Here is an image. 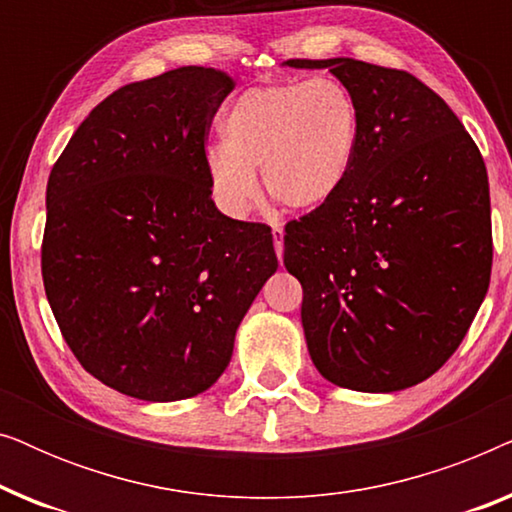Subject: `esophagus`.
Here are the masks:
<instances>
[{
    "mask_svg": "<svg viewBox=\"0 0 512 512\" xmlns=\"http://www.w3.org/2000/svg\"><path fill=\"white\" fill-rule=\"evenodd\" d=\"M272 244H275L277 258L282 261V254H284V228H282V223H272Z\"/></svg>",
    "mask_w": 512,
    "mask_h": 512,
    "instance_id": "34e87169",
    "label": "esophagus"
}]
</instances>
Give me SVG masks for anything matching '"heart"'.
I'll return each instance as SVG.
<instances>
[{"instance_id": "1", "label": "heart", "mask_w": 512, "mask_h": 512, "mask_svg": "<svg viewBox=\"0 0 512 512\" xmlns=\"http://www.w3.org/2000/svg\"><path fill=\"white\" fill-rule=\"evenodd\" d=\"M223 144L205 153L212 195L240 219L258 195L256 172L272 198L312 209L338 195L352 172L359 109L333 76L244 90L219 123Z\"/></svg>"}]
</instances>
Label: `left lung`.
I'll list each match as a JSON object with an SVG mask.
<instances>
[{
    "mask_svg": "<svg viewBox=\"0 0 512 512\" xmlns=\"http://www.w3.org/2000/svg\"><path fill=\"white\" fill-rule=\"evenodd\" d=\"M284 65L328 69L359 109L345 186L284 235L312 363L345 389L415 387L457 352L485 300V160L443 97L403 69L352 58Z\"/></svg>",
    "mask_w": 512,
    "mask_h": 512,
    "instance_id": "1",
    "label": "left lung"
}]
</instances>
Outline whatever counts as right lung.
<instances>
[{
	"label": "right lung",
	"mask_w": 512,
	"mask_h": 512,
	"mask_svg": "<svg viewBox=\"0 0 512 512\" xmlns=\"http://www.w3.org/2000/svg\"><path fill=\"white\" fill-rule=\"evenodd\" d=\"M233 88L212 67L128 83L48 177L41 275L55 321L90 375L139 401L212 387L277 270L270 228L221 214L207 181L205 139Z\"/></svg>",
	"instance_id": "add662e5"
}]
</instances>
